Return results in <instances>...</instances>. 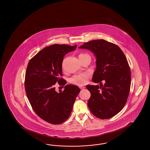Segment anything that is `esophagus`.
Here are the masks:
<instances>
[{"instance_id":"1","label":"esophagus","mask_w":150,"mask_h":150,"mask_svg":"<svg viewBox=\"0 0 150 150\" xmlns=\"http://www.w3.org/2000/svg\"><path fill=\"white\" fill-rule=\"evenodd\" d=\"M79 88H80V89H81V90H82V89H84V88H85V86H80L79 87Z\"/></svg>"}]
</instances>
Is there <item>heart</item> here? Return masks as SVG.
<instances>
[{"instance_id":"heart-1","label":"heart","mask_w":150,"mask_h":150,"mask_svg":"<svg viewBox=\"0 0 150 150\" xmlns=\"http://www.w3.org/2000/svg\"><path fill=\"white\" fill-rule=\"evenodd\" d=\"M85 54H81L79 55V56ZM89 77H90V75L87 73H83V74H77V75H74L73 77L70 79V81L71 83H72L75 85L81 86L86 83L87 81L89 79Z\"/></svg>"}]
</instances>
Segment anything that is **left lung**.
<instances>
[{
	"mask_svg": "<svg viewBox=\"0 0 150 150\" xmlns=\"http://www.w3.org/2000/svg\"><path fill=\"white\" fill-rule=\"evenodd\" d=\"M79 48L91 50L96 57L92 81L100 87L87 85L91 93L88 107L97 118H112L123 109L130 92L131 72L127 58L118 45L104 40L86 42Z\"/></svg>",
	"mask_w": 150,
	"mask_h": 150,
	"instance_id": "left-lung-1",
	"label": "left lung"
}]
</instances>
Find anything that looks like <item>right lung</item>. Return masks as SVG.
<instances>
[{
    "mask_svg": "<svg viewBox=\"0 0 150 150\" xmlns=\"http://www.w3.org/2000/svg\"><path fill=\"white\" fill-rule=\"evenodd\" d=\"M77 45L55 44L47 47L30 59L25 74V87L27 98L35 112L52 124L64 122L70 115L76 98L80 92L78 87L67 85L64 90L55 91V84L64 86L61 76L64 55Z\"/></svg>",
    "mask_w": 150,
    "mask_h": 150,
    "instance_id": "1",
    "label": "right lung"
}]
</instances>
